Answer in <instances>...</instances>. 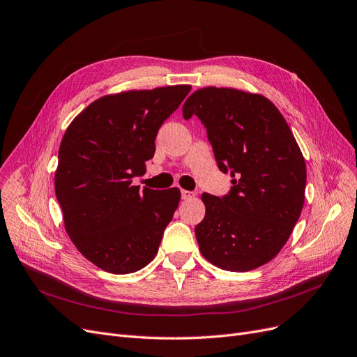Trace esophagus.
Returning a JSON list of instances; mask_svg holds the SVG:
<instances>
[{
  "instance_id": "esophagus-1",
  "label": "esophagus",
  "mask_w": 357,
  "mask_h": 357,
  "mask_svg": "<svg viewBox=\"0 0 357 357\" xmlns=\"http://www.w3.org/2000/svg\"><path fill=\"white\" fill-rule=\"evenodd\" d=\"M181 197L186 201V199H192L195 197V193L193 192H189V190H181Z\"/></svg>"
}]
</instances>
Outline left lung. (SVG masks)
I'll list each match as a JSON object with an SVG mask.
<instances>
[{"mask_svg": "<svg viewBox=\"0 0 357 357\" xmlns=\"http://www.w3.org/2000/svg\"><path fill=\"white\" fill-rule=\"evenodd\" d=\"M206 127L230 193L202 195L205 218L195 227L199 249L215 266L246 273L274 259L305 204L306 164L278 108L268 98L233 88L193 92L183 117Z\"/></svg>", "mask_w": 357, "mask_h": 357, "instance_id": "1", "label": "left lung"}]
</instances>
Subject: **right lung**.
Here are the masks:
<instances>
[{"label":"right lung","mask_w":357,"mask_h":357,"mask_svg":"<svg viewBox=\"0 0 357 357\" xmlns=\"http://www.w3.org/2000/svg\"><path fill=\"white\" fill-rule=\"evenodd\" d=\"M192 86L105 95L70 123L59 151L55 196L77 250L111 274H130L158 253L180 190L133 186L155 137Z\"/></svg>","instance_id":"obj_1"}]
</instances>
